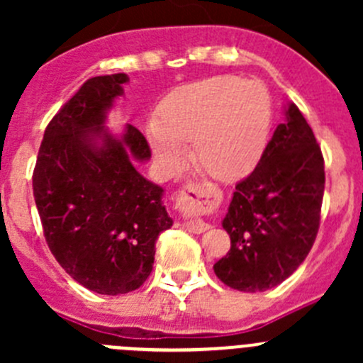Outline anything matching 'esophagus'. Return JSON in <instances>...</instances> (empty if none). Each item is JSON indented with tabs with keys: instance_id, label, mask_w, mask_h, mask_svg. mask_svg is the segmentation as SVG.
I'll return each instance as SVG.
<instances>
[{
	"instance_id": "1",
	"label": "esophagus",
	"mask_w": 363,
	"mask_h": 363,
	"mask_svg": "<svg viewBox=\"0 0 363 363\" xmlns=\"http://www.w3.org/2000/svg\"><path fill=\"white\" fill-rule=\"evenodd\" d=\"M177 203L186 212H200L211 203V193L203 186L189 184L179 191ZM184 228L191 233H202L207 232L211 228V225L205 221H200V219H195V221H186Z\"/></svg>"
}]
</instances>
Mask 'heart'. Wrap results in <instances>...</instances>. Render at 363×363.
<instances>
[{
    "label": "heart",
    "mask_w": 363,
    "mask_h": 363,
    "mask_svg": "<svg viewBox=\"0 0 363 363\" xmlns=\"http://www.w3.org/2000/svg\"><path fill=\"white\" fill-rule=\"evenodd\" d=\"M272 126V100L258 80L212 77L172 93L161 104L149 142L168 172L193 160L219 181H237L258 164Z\"/></svg>",
    "instance_id": "obj_1"
}]
</instances>
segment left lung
Returning a JSON list of instances; mask_svg holds the SVG:
<instances>
[{"label":"left lung","mask_w":363,"mask_h":363,"mask_svg":"<svg viewBox=\"0 0 363 363\" xmlns=\"http://www.w3.org/2000/svg\"><path fill=\"white\" fill-rule=\"evenodd\" d=\"M323 155L295 104L274 131L251 175L235 186L223 228L232 247L214 272L239 291L270 290L306 259L320 228Z\"/></svg>","instance_id":"obj_1"}]
</instances>
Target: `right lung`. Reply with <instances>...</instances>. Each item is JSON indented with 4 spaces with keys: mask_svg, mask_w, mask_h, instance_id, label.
I'll return each mask as SVG.
<instances>
[{
    "mask_svg": "<svg viewBox=\"0 0 363 363\" xmlns=\"http://www.w3.org/2000/svg\"><path fill=\"white\" fill-rule=\"evenodd\" d=\"M126 73L93 77L54 116L33 174V195L54 258L77 283L123 295L145 283L156 239L174 225L163 188L137 170L151 158L144 135L107 123Z\"/></svg>",
    "mask_w": 363,
    "mask_h": 363,
    "instance_id": "obj_1",
    "label": "right lung"
}]
</instances>
